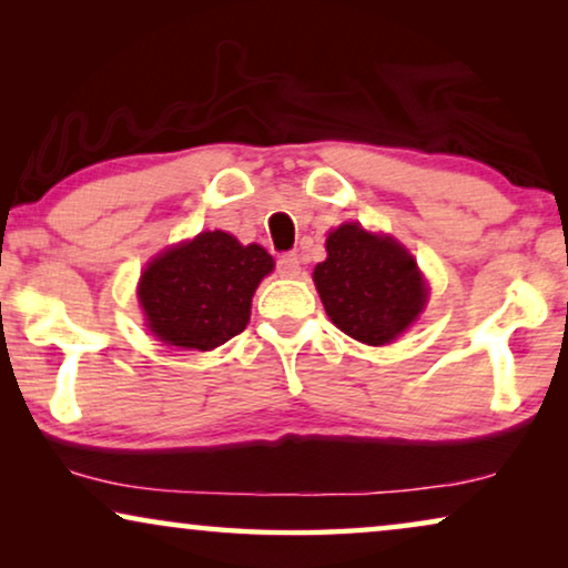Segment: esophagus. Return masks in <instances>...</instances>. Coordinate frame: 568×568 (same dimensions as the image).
I'll return each instance as SVG.
<instances>
[{"label": "esophagus", "instance_id": "1", "mask_svg": "<svg viewBox=\"0 0 568 568\" xmlns=\"http://www.w3.org/2000/svg\"><path fill=\"white\" fill-rule=\"evenodd\" d=\"M300 271H302V261L297 253L278 255V274L286 278H294V276H300Z\"/></svg>", "mask_w": 568, "mask_h": 568}]
</instances>
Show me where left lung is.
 <instances>
[{"label": "left lung", "mask_w": 568, "mask_h": 568, "mask_svg": "<svg viewBox=\"0 0 568 568\" xmlns=\"http://www.w3.org/2000/svg\"><path fill=\"white\" fill-rule=\"evenodd\" d=\"M325 251L328 258L317 263L313 278L336 328L362 344L385 346L416 323L429 290L398 240L346 222L331 232Z\"/></svg>", "instance_id": "1"}]
</instances>
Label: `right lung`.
Instances as JSON below:
<instances>
[{"label": "right lung", "instance_id": "obj_1", "mask_svg": "<svg viewBox=\"0 0 568 568\" xmlns=\"http://www.w3.org/2000/svg\"><path fill=\"white\" fill-rule=\"evenodd\" d=\"M271 271L274 258L261 245L201 232L146 263L136 290L146 328L168 346L212 352L245 331L253 294Z\"/></svg>", "mask_w": 568, "mask_h": 568}]
</instances>
